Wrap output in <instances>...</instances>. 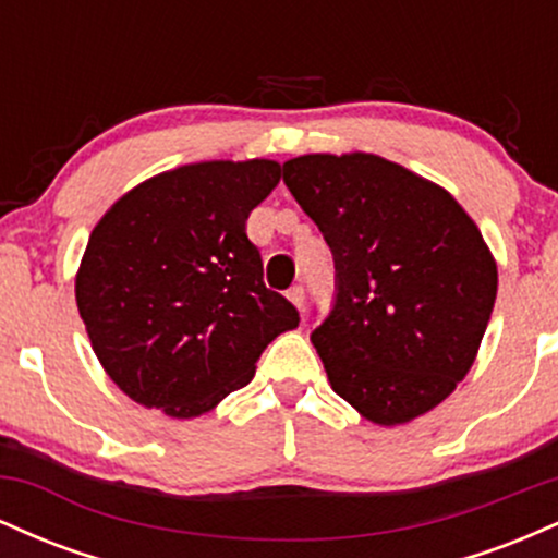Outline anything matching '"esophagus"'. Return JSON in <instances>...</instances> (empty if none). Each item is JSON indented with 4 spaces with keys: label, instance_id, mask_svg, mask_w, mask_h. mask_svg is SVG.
Instances as JSON below:
<instances>
[{
    "label": "esophagus",
    "instance_id": "obj_1",
    "mask_svg": "<svg viewBox=\"0 0 558 558\" xmlns=\"http://www.w3.org/2000/svg\"><path fill=\"white\" fill-rule=\"evenodd\" d=\"M288 299H291V304L296 306V310H304V288L301 286H293V288H288V293H286Z\"/></svg>",
    "mask_w": 558,
    "mask_h": 558
}]
</instances>
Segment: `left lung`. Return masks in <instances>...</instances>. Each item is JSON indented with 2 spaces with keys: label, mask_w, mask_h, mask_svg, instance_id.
<instances>
[{
  "label": "left lung",
  "mask_w": 558,
  "mask_h": 558,
  "mask_svg": "<svg viewBox=\"0 0 558 558\" xmlns=\"http://www.w3.org/2000/svg\"><path fill=\"white\" fill-rule=\"evenodd\" d=\"M283 183L336 265V299L312 330L332 390L375 425L430 412L470 373L498 272L448 191L375 155H304Z\"/></svg>",
  "instance_id": "8db88e82"
}]
</instances>
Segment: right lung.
<instances>
[{
	"label": "right lung",
	"instance_id": "obj_1",
	"mask_svg": "<svg viewBox=\"0 0 558 558\" xmlns=\"http://www.w3.org/2000/svg\"><path fill=\"white\" fill-rule=\"evenodd\" d=\"M278 181L272 159L185 165L128 191L94 228L75 301L94 354L133 401L198 417L299 325L246 235Z\"/></svg>",
	"mask_w": 558,
	"mask_h": 558
}]
</instances>
